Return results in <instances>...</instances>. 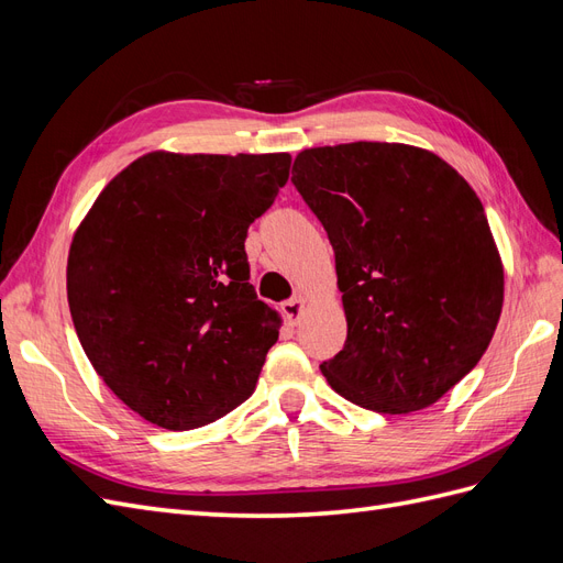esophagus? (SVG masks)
<instances>
[{"instance_id":"34e87169","label":"esophagus","mask_w":563,"mask_h":563,"mask_svg":"<svg viewBox=\"0 0 563 563\" xmlns=\"http://www.w3.org/2000/svg\"><path fill=\"white\" fill-rule=\"evenodd\" d=\"M305 305H308V298H302V296H296V298H291V300H286L284 305H282V312H284V317L288 319V323H298V319L302 317V312H305Z\"/></svg>"}]
</instances>
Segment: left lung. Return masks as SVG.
<instances>
[{
    "label": "left lung",
    "instance_id": "obj_1",
    "mask_svg": "<svg viewBox=\"0 0 563 563\" xmlns=\"http://www.w3.org/2000/svg\"><path fill=\"white\" fill-rule=\"evenodd\" d=\"M291 180L329 234L347 319L323 378L376 413L432 406L482 360L503 312L479 197L434 152L404 143L302 150Z\"/></svg>",
    "mask_w": 563,
    "mask_h": 563
}]
</instances>
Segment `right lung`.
Returning a JSON list of instances; mask_svg holds the SVG:
<instances>
[{
	"label": "right lung",
	"instance_id": "add662e5",
	"mask_svg": "<svg viewBox=\"0 0 563 563\" xmlns=\"http://www.w3.org/2000/svg\"><path fill=\"white\" fill-rule=\"evenodd\" d=\"M288 168V152H147L75 230L67 302L79 343L157 428H201L253 395L282 314L255 298L244 242Z\"/></svg>",
	"mask_w": 563,
	"mask_h": 563
}]
</instances>
